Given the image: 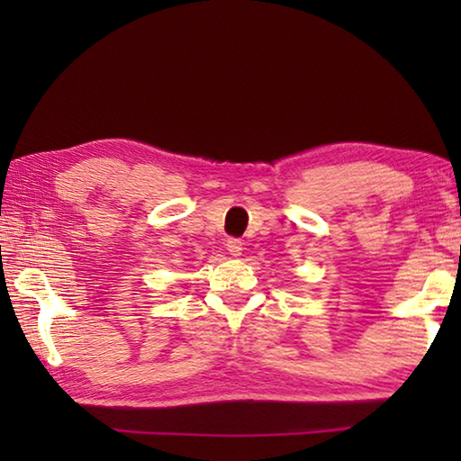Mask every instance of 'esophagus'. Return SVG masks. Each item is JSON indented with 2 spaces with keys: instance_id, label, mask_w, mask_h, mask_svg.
Listing matches in <instances>:
<instances>
[{
  "instance_id": "obj_1",
  "label": "esophagus",
  "mask_w": 461,
  "mask_h": 461,
  "mask_svg": "<svg viewBox=\"0 0 461 461\" xmlns=\"http://www.w3.org/2000/svg\"><path fill=\"white\" fill-rule=\"evenodd\" d=\"M241 249H244V241L238 240V238H230L228 240V252L231 256H240Z\"/></svg>"
}]
</instances>
